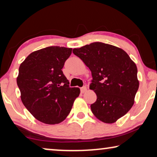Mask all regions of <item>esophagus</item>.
Listing matches in <instances>:
<instances>
[{
  "label": "esophagus",
  "mask_w": 157,
  "mask_h": 157,
  "mask_svg": "<svg viewBox=\"0 0 157 157\" xmlns=\"http://www.w3.org/2000/svg\"><path fill=\"white\" fill-rule=\"evenodd\" d=\"M86 90H87V89H86V86H83V87H82V88H81V93H85L86 91Z\"/></svg>",
  "instance_id": "esophagus-1"
}]
</instances>
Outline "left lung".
I'll return each mask as SVG.
<instances>
[{
  "mask_svg": "<svg viewBox=\"0 0 157 157\" xmlns=\"http://www.w3.org/2000/svg\"><path fill=\"white\" fill-rule=\"evenodd\" d=\"M73 53L91 71L90 89L96 94L91 105L100 121L112 124L130 110L139 89L136 64L123 49L101 42H94Z\"/></svg>",
  "mask_w": 157,
  "mask_h": 157,
  "instance_id": "left-lung-1",
  "label": "left lung"
}]
</instances>
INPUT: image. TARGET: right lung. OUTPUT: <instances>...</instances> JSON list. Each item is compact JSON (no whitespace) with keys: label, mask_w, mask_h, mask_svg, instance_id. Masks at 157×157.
Here are the masks:
<instances>
[{"label":"right lung","mask_w":157,"mask_h":157,"mask_svg":"<svg viewBox=\"0 0 157 157\" xmlns=\"http://www.w3.org/2000/svg\"><path fill=\"white\" fill-rule=\"evenodd\" d=\"M72 48L49 46L31 53L19 67L17 84L28 111L42 123L56 124L67 117L79 88L69 87L62 68Z\"/></svg>","instance_id":"obj_1"}]
</instances>
